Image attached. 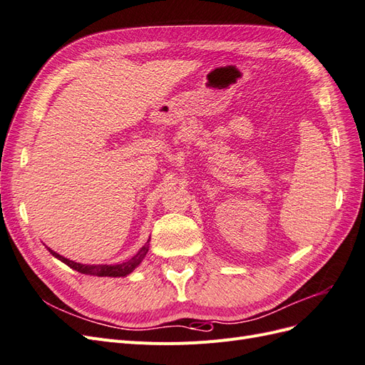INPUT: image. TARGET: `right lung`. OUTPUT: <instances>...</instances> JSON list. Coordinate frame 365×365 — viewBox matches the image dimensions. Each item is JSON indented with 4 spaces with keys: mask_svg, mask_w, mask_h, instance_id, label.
<instances>
[{
    "mask_svg": "<svg viewBox=\"0 0 365 365\" xmlns=\"http://www.w3.org/2000/svg\"><path fill=\"white\" fill-rule=\"evenodd\" d=\"M149 240H150V237H149ZM149 240L146 242V245H143L140 248V251L135 254L134 257L129 259L128 262L117 263V264H83V263L74 262V260H70L67 257L61 256V254H58L56 251H53L48 247H47V250L53 257H56L62 263L68 264L70 268H73L77 272L88 274V275H97V277H126V275H129L132 271H134L138 267V264L143 262V259L146 257V254L149 251Z\"/></svg>",
    "mask_w": 365,
    "mask_h": 365,
    "instance_id": "add662e5",
    "label": "right lung"
}]
</instances>
